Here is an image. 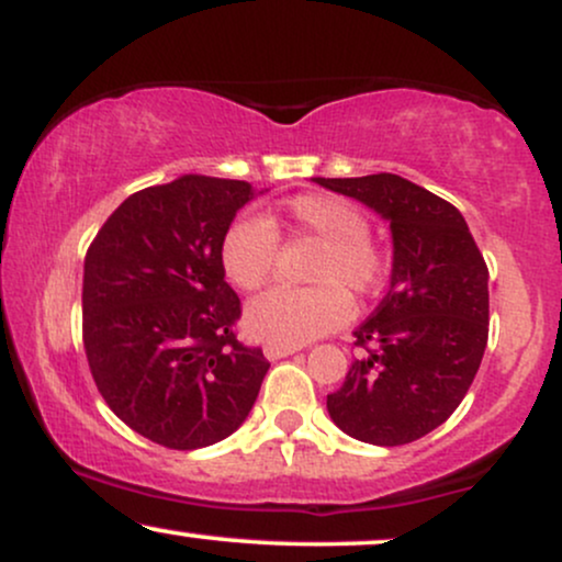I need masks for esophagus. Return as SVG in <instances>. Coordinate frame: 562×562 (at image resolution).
<instances>
[{"instance_id": "obj_1", "label": "esophagus", "mask_w": 562, "mask_h": 562, "mask_svg": "<svg viewBox=\"0 0 562 562\" xmlns=\"http://www.w3.org/2000/svg\"><path fill=\"white\" fill-rule=\"evenodd\" d=\"M295 346H277V342H269V346H263V356L269 358V361H277V358H288L295 353Z\"/></svg>"}]
</instances>
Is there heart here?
I'll use <instances>...</instances> for the list:
<instances>
[{
  "label": "heart",
  "instance_id": "b5f03b06",
  "mask_svg": "<svg viewBox=\"0 0 562 562\" xmlns=\"http://www.w3.org/2000/svg\"><path fill=\"white\" fill-rule=\"evenodd\" d=\"M361 209L327 193H301L263 220H238L225 229L220 261L235 288L254 293L272 280L280 238L319 246L306 269L311 288H274L246 308L248 333L277 346H301L348 316V293L374 299L387 282V254L369 238Z\"/></svg>",
  "mask_w": 562,
  "mask_h": 562
}]
</instances>
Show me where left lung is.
I'll return each instance as SVG.
<instances>
[{"label": "left lung", "mask_w": 562, "mask_h": 562, "mask_svg": "<svg viewBox=\"0 0 562 562\" xmlns=\"http://www.w3.org/2000/svg\"><path fill=\"white\" fill-rule=\"evenodd\" d=\"M390 220L392 280L356 329L353 361L327 411L346 435L395 448L448 422L474 382L490 337V269L463 214L427 188L380 172L314 178Z\"/></svg>", "instance_id": "8db88e82"}]
</instances>
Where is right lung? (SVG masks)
<instances>
[{
    "label": "right lung",
    "mask_w": 562,
    "mask_h": 562,
    "mask_svg": "<svg viewBox=\"0 0 562 562\" xmlns=\"http://www.w3.org/2000/svg\"><path fill=\"white\" fill-rule=\"evenodd\" d=\"M243 180L182 175L127 199L88 246L83 348L112 414L170 450L220 442L246 422L269 361L235 333L240 299L220 243Z\"/></svg>",
    "instance_id": "add662e5"
}]
</instances>
